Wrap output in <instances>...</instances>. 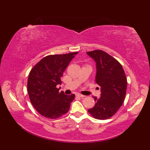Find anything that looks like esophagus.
Masks as SVG:
<instances>
[{"mask_svg":"<svg viewBox=\"0 0 150 150\" xmlns=\"http://www.w3.org/2000/svg\"><path fill=\"white\" fill-rule=\"evenodd\" d=\"M76 96L78 97H81V98H83V97H85L84 95H81V94H79V93L76 95Z\"/></svg>","mask_w":150,"mask_h":150,"instance_id":"esophagus-1","label":"esophagus"}]
</instances>
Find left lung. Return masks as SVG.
<instances>
[{
    "mask_svg": "<svg viewBox=\"0 0 150 150\" xmlns=\"http://www.w3.org/2000/svg\"><path fill=\"white\" fill-rule=\"evenodd\" d=\"M96 62V83L100 87V97L88 111L97 119L106 120L114 115L122 106L127 90V79L119 61L103 50L88 52Z\"/></svg>",
    "mask_w": 150,
    "mask_h": 150,
    "instance_id": "8db88e82",
    "label": "left lung"
}]
</instances>
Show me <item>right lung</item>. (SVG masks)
I'll return each instance as SVG.
<instances>
[{
  "mask_svg": "<svg viewBox=\"0 0 150 150\" xmlns=\"http://www.w3.org/2000/svg\"><path fill=\"white\" fill-rule=\"evenodd\" d=\"M78 52L47 55L41 59L30 72L28 92L33 107L41 115L56 119L69 110L75 94L66 95L59 92L63 73Z\"/></svg>",
  "mask_w": 150,
  "mask_h": 150,
  "instance_id": "right-lung-1",
  "label": "right lung"
}]
</instances>
